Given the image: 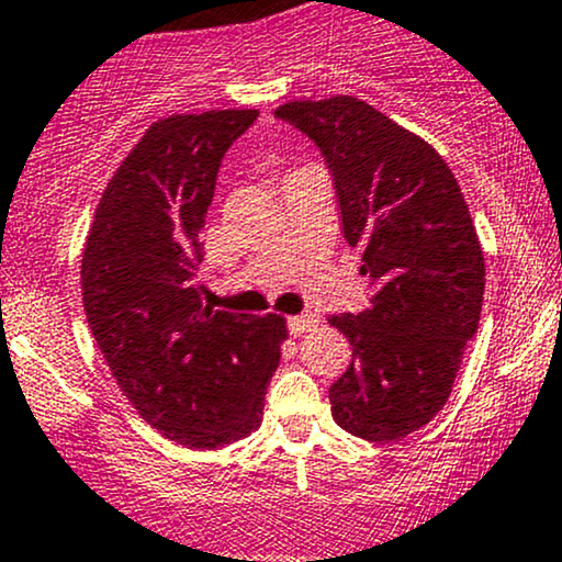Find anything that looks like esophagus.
I'll return each instance as SVG.
<instances>
[{
	"mask_svg": "<svg viewBox=\"0 0 562 562\" xmlns=\"http://www.w3.org/2000/svg\"><path fill=\"white\" fill-rule=\"evenodd\" d=\"M315 326H318V315L315 313H300V315H292V318H289V331H292L294 337L315 329Z\"/></svg>",
	"mask_w": 562,
	"mask_h": 562,
	"instance_id": "1",
	"label": "esophagus"
}]
</instances>
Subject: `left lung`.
Here are the masks:
<instances>
[{
  "label": "left lung",
  "mask_w": 562,
  "mask_h": 562,
  "mask_svg": "<svg viewBox=\"0 0 562 562\" xmlns=\"http://www.w3.org/2000/svg\"><path fill=\"white\" fill-rule=\"evenodd\" d=\"M276 116L324 154L345 241L361 247L374 286L369 311L329 318L352 345L331 417L371 443L406 438L446 406L481 321L485 262L468 201L430 143L366 100H292Z\"/></svg>",
  "instance_id": "8db88e82"
}]
</instances>
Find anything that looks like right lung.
I'll return each instance as SVG.
<instances>
[{
  "instance_id": "1",
  "label": "right lung",
  "mask_w": 562,
  "mask_h": 562,
  "mask_svg": "<svg viewBox=\"0 0 562 562\" xmlns=\"http://www.w3.org/2000/svg\"><path fill=\"white\" fill-rule=\"evenodd\" d=\"M255 109L172 113L143 132L98 201L81 302L127 401L164 438L223 449L255 432L281 358V315L212 311L193 281L220 161Z\"/></svg>"
}]
</instances>
